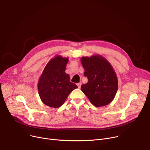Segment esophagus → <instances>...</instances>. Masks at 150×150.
Listing matches in <instances>:
<instances>
[{
    "instance_id": "1",
    "label": "esophagus",
    "mask_w": 150,
    "mask_h": 150,
    "mask_svg": "<svg viewBox=\"0 0 150 150\" xmlns=\"http://www.w3.org/2000/svg\"><path fill=\"white\" fill-rule=\"evenodd\" d=\"M76 85L78 86V88H81V83H76Z\"/></svg>"
}]
</instances>
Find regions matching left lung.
Masks as SVG:
<instances>
[{"label": "left lung", "instance_id": "1", "mask_svg": "<svg viewBox=\"0 0 150 150\" xmlns=\"http://www.w3.org/2000/svg\"><path fill=\"white\" fill-rule=\"evenodd\" d=\"M84 75L88 82L81 85L82 92L96 107L108 105L114 100L118 89V80L111 64L100 54L81 58Z\"/></svg>", "mask_w": 150, "mask_h": 150}]
</instances>
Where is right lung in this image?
Masks as SVG:
<instances>
[{
	"mask_svg": "<svg viewBox=\"0 0 150 150\" xmlns=\"http://www.w3.org/2000/svg\"><path fill=\"white\" fill-rule=\"evenodd\" d=\"M68 58L58 55L51 59L44 69L38 84L39 96L42 103L51 108H59L77 86L70 81L65 72Z\"/></svg>",
	"mask_w": 150,
	"mask_h": 150,
	"instance_id": "1",
	"label": "right lung"
}]
</instances>
